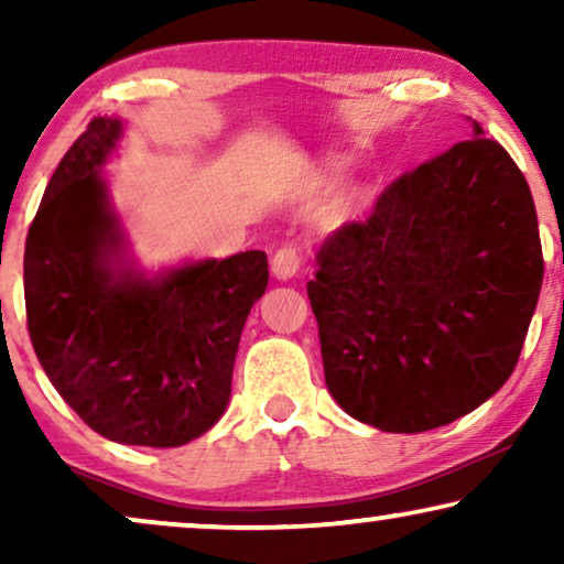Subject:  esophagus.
I'll return each instance as SVG.
<instances>
[{"mask_svg":"<svg viewBox=\"0 0 564 564\" xmlns=\"http://www.w3.org/2000/svg\"><path fill=\"white\" fill-rule=\"evenodd\" d=\"M300 269V253L297 249H292V246H284L272 257V274L276 276L280 282H288L292 276L297 274Z\"/></svg>","mask_w":564,"mask_h":564,"instance_id":"1","label":"esophagus"}]
</instances>
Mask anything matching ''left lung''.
Wrapping results in <instances>:
<instances>
[{
	"instance_id": "left-lung-1",
	"label": "left lung",
	"mask_w": 564,
	"mask_h": 564,
	"mask_svg": "<svg viewBox=\"0 0 564 564\" xmlns=\"http://www.w3.org/2000/svg\"><path fill=\"white\" fill-rule=\"evenodd\" d=\"M469 120V118H467ZM469 141L321 243L307 282L328 392L351 419L421 434L511 377L542 290L536 207L503 145Z\"/></svg>"
}]
</instances>
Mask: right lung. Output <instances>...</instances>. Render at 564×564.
I'll list each match as a JSON object with an SVG mask.
<instances>
[{
	"label": "right lung",
	"instance_id": "right-lung-1",
	"mask_svg": "<svg viewBox=\"0 0 564 564\" xmlns=\"http://www.w3.org/2000/svg\"><path fill=\"white\" fill-rule=\"evenodd\" d=\"M122 118H95L61 159L25 241L28 330L58 395L99 436L182 446L230 400L264 251L149 269L115 210L107 161Z\"/></svg>",
	"mask_w": 564,
	"mask_h": 564
}]
</instances>
